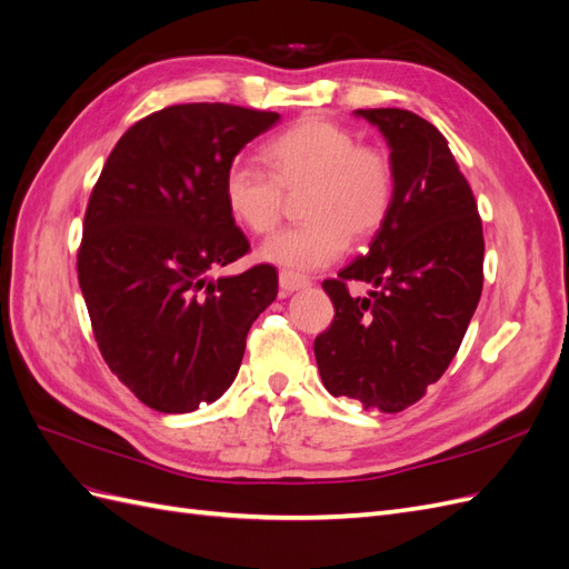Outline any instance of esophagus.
<instances>
[{
    "instance_id": "1",
    "label": "esophagus",
    "mask_w": 569,
    "mask_h": 569,
    "mask_svg": "<svg viewBox=\"0 0 569 569\" xmlns=\"http://www.w3.org/2000/svg\"><path fill=\"white\" fill-rule=\"evenodd\" d=\"M311 282H308L303 274H297V272H289V270H282L280 272V295L282 297H289V295H295V291H299V289H303V287H308Z\"/></svg>"
}]
</instances>
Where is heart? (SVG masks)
Instances as JSON below:
<instances>
[{
  "mask_svg": "<svg viewBox=\"0 0 569 569\" xmlns=\"http://www.w3.org/2000/svg\"><path fill=\"white\" fill-rule=\"evenodd\" d=\"M272 177L234 161L222 178V197L237 226L266 234L278 226L287 197L301 199L303 226L287 228L258 249L266 263L297 272L327 268L351 239H368L385 226L393 199V168L385 151L330 118L308 116L266 147Z\"/></svg>",
  "mask_w": 569,
  "mask_h": 569,
  "instance_id": "obj_1",
  "label": "heart"
}]
</instances>
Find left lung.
Wrapping results in <instances>:
<instances>
[{"mask_svg":"<svg viewBox=\"0 0 569 569\" xmlns=\"http://www.w3.org/2000/svg\"><path fill=\"white\" fill-rule=\"evenodd\" d=\"M382 132L393 199L370 251L322 289L335 303L316 337L325 389L366 410L399 412L449 368L481 297L485 237L468 180L446 137L403 109H358ZM349 279L373 284L351 298Z\"/></svg>","mask_w":569,"mask_h":569,"instance_id":"1","label":"left lung"}]
</instances>
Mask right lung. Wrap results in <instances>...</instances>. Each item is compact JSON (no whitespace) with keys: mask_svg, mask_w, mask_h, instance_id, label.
<instances>
[{"mask_svg":"<svg viewBox=\"0 0 569 569\" xmlns=\"http://www.w3.org/2000/svg\"><path fill=\"white\" fill-rule=\"evenodd\" d=\"M280 113L178 104L120 137L92 189L78 282L111 372L159 412L220 399L253 320L278 297V270L211 272L249 251L222 178Z\"/></svg>","mask_w":569,"mask_h":569,"instance_id":"obj_1","label":"right lung"}]
</instances>
